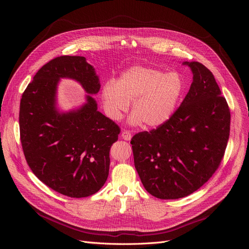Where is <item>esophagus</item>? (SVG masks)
<instances>
[{"label": "esophagus", "instance_id": "esophagus-1", "mask_svg": "<svg viewBox=\"0 0 249 249\" xmlns=\"http://www.w3.org/2000/svg\"><path fill=\"white\" fill-rule=\"evenodd\" d=\"M121 137L124 139V140H130L131 139V137H132V135H131V132H129V131H127V130H124V131H122V133H121Z\"/></svg>", "mask_w": 249, "mask_h": 249}]
</instances>
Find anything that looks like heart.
Instances as JSON below:
<instances>
[{"label": "heart", "mask_w": 249, "mask_h": 249, "mask_svg": "<svg viewBox=\"0 0 249 249\" xmlns=\"http://www.w3.org/2000/svg\"><path fill=\"white\" fill-rule=\"evenodd\" d=\"M184 90L178 72H165L145 67L124 71L117 83L109 81L102 89L105 111L111 119H119L132 101L131 122L142 121L147 127H159L174 114Z\"/></svg>", "instance_id": "heart-1"}]
</instances>
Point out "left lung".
<instances>
[{"instance_id":"8db88e82","label":"left lung","mask_w":249,"mask_h":249,"mask_svg":"<svg viewBox=\"0 0 249 249\" xmlns=\"http://www.w3.org/2000/svg\"><path fill=\"white\" fill-rule=\"evenodd\" d=\"M189 93L169 119L131 139L134 164L145 190L175 200L200 189L219 167L230 133V110L213 73L198 61Z\"/></svg>"}]
</instances>
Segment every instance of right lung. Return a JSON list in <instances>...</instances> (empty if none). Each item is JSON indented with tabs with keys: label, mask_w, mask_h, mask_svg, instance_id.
I'll return each mask as SVG.
<instances>
[{
	"label": "right lung",
	"mask_w": 249,
	"mask_h": 249,
	"mask_svg": "<svg viewBox=\"0 0 249 249\" xmlns=\"http://www.w3.org/2000/svg\"><path fill=\"white\" fill-rule=\"evenodd\" d=\"M80 82L89 95L84 107L60 113L56 89L60 78ZM95 69L84 56L48 61L27 86L20 102V138L33 174L53 191L71 198L97 193L107 180L110 148L120 127L98 111L90 95L100 90Z\"/></svg>",
	"instance_id": "add662e5"
}]
</instances>
